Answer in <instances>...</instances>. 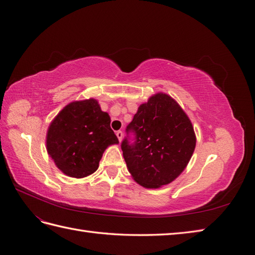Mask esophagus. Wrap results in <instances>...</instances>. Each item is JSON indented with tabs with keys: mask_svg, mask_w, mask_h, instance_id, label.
I'll return each mask as SVG.
<instances>
[{
	"mask_svg": "<svg viewBox=\"0 0 255 255\" xmlns=\"http://www.w3.org/2000/svg\"><path fill=\"white\" fill-rule=\"evenodd\" d=\"M116 135H117L119 141H121V140H122V138H123V133H122V130H118V132H116Z\"/></svg>",
	"mask_w": 255,
	"mask_h": 255,
	"instance_id": "esophagus-1",
	"label": "esophagus"
}]
</instances>
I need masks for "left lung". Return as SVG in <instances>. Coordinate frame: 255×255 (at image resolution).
Masks as SVG:
<instances>
[{
	"instance_id": "obj_1",
	"label": "left lung",
	"mask_w": 255,
	"mask_h": 255,
	"mask_svg": "<svg viewBox=\"0 0 255 255\" xmlns=\"http://www.w3.org/2000/svg\"><path fill=\"white\" fill-rule=\"evenodd\" d=\"M130 133L134 136L132 141ZM195 148L196 135L189 118L163 92L138 107L121 142L128 172L145 188L174 181L186 168Z\"/></svg>"
}]
</instances>
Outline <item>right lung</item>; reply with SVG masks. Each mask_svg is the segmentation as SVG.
Returning a JSON list of instances; mask_svg holds the SVG:
<instances>
[{
  "mask_svg": "<svg viewBox=\"0 0 255 255\" xmlns=\"http://www.w3.org/2000/svg\"><path fill=\"white\" fill-rule=\"evenodd\" d=\"M119 143L111 118L97 100L75 101L59 112L48 128L47 150L59 170L81 179L94 173L107 146Z\"/></svg>",
  "mask_w": 255,
  "mask_h": 255,
  "instance_id": "add662e5",
  "label": "right lung"
}]
</instances>
